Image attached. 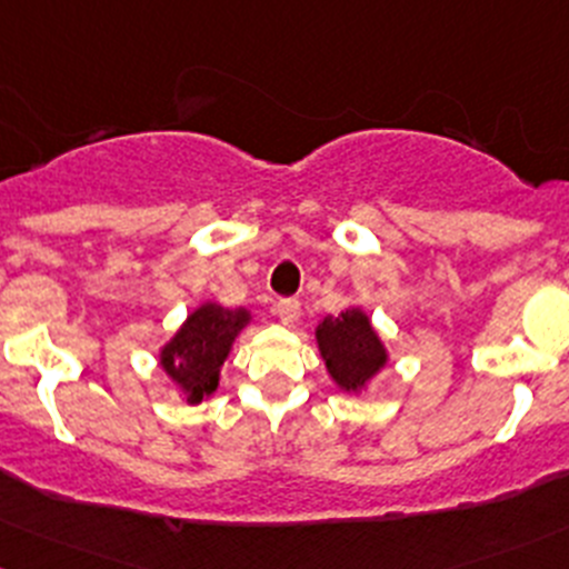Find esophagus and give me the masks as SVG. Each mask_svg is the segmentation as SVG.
Returning <instances> with one entry per match:
<instances>
[{"instance_id":"1","label":"esophagus","mask_w":569,"mask_h":569,"mask_svg":"<svg viewBox=\"0 0 569 569\" xmlns=\"http://www.w3.org/2000/svg\"><path fill=\"white\" fill-rule=\"evenodd\" d=\"M277 315L284 326H292L301 318V303H298L296 298H282V301L277 303Z\"/></svg>"}]
</instances>
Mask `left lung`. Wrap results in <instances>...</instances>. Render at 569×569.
I'll return each instance as SVG.
<instances>
[{
	"instance_id": "8db88e82",
	"label": "left lung",
	"mask_w": 569,
	"mask_h": 569,
	"mask_svg": "<svg viewBox=\"0 0 569 569\" xmlns=\"http://www.w3.org/2000/svg\"><path fill=\"white\" fill-rule=\"evenodd\" d=\"M315 337H318L328 375L342 391L356 395L359 389H365L389 361L378 331L359 307L345 309L337 318L328 315L318 323Z\"/></svg>"
}]
</instances>
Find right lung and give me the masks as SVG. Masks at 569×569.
Wrapping results in <instances>:
<instances>
[{"mask_svg": "<svg viewBox=\"0 0 569 569\" xmlns=\"http://www.w3.org/2000/svg\"><path fill=\"white\" fill-rule=\"evenodd\" d=\"M249 309H224L208 301L197 307L161 348V370L197 406L219 389V372L238 333L249 326Z\"/></svg>", "mask_w": 569, "mask_h": 569, "instance_id": "add662e5", "label": "right lung"}]
</instances>
